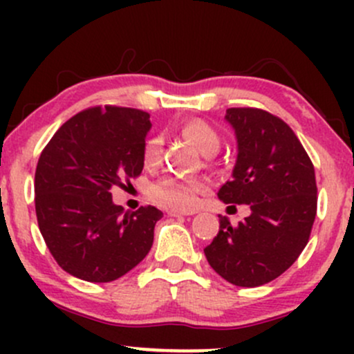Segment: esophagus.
<instances>
[{"mask_svg": "<svg viewBox=\"0 0 354 354\" xmlns=\"http://www.w3.org/2000/svg\"><path fill=\"white\" fill-rule=\"evenodd\" d=\"M168 214L173 218H178V216H189V214H193V211H183V209H168Z\"/></svg>", "mask_w": 354, "mask_h": 354, "instance_id": "esophagus-1", "label": "esophagus"}]
</instances>
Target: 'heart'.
Instances as JSON below:
<instances>
[{
  "label": "heart",
  "instance_id": "b5f03b06",
  "mask_svg": "<svg viewBox=\"0 0 354 354\" xmlns=\"http://www.w3.org/2000/svg\"><path fill=\"white\" fill-rule=\"evenodd\" d=\"M185 138L196 146L201 153L209 151V149H218L219 136L216 135L211 126L203 121H189L181 128ZM143 158L146 165H156L161 158V140L160 138H149L145 143ZM203 191V183L198 180H189V178L174 176L168 174L158 180L151 186V196L156 201L163 203L166 206L180 209H191L200 201V194Z\"/></svg>",
  "mask_w": 354,
  "mask_h": 354
}]
</instances>
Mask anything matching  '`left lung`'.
Instances as JSON below:
<instances>
[{"instance_id": "left-lung-1", "label": "left lung", "mask_w": 354, "mask_h": 354, "mask_svg": "<svg viewBox=\"0 0 354 354\" xmlns=\"http://www.w3.org/2000/svg\"><path fill=\"white\" fill-rule=\"evenodd\" d=\"M238 154L231 181L218 191L226 205H248L251 214L219 231L205 248L209 266L226 281L261 286L283 274L308 245L316 216L315 168L283 120L258 108H230Z\"/></svg>"}]
</instances>
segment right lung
<instances>
[{
    "instance_id": "obj_1",
    "label": "right lung",
    "mask_w": 354,
    "mask_h": 354,
    "mask_svg": "<svg viewBox=\"0 0 354 354\" xmlns=\"http://www.w3.org/2000/svg\"><path fill=\"white\" fill-rule=\"evenodd\" d=\"M151 123L133 108L96 106L66 121L43 149L35 173L38 226L66 273L109 283L143 261L153 246L154 206L124 211L111 189L143 171Z\"/></svg>"
}]
</instances>
